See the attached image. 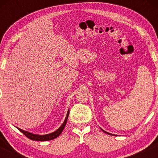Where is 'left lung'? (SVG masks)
<instances>
[{
	"instance_id": "left-lung-1",
	"label": "left lung",
	"mask_w": 158,
	"mask_h": 158,
	"mask_svg": "<svg viewBox=\"0 0 158 158\" xmlns=\"http://www.w3.org/2000/svg\"><path fill=\"white\" fill-rule=\"evenodd\" d=\"M103 131V132H105V133H106V134H108V135H113V134H110V133H109V132H106V131H105V130H103L102 129H101Z\"/></svg>"
}]
</instances>
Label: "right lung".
Wrapping results in <instances>:
<instances>
[{"label": "right lung", "instance_id": "right-lung-1", "mask_svg": "<svg viewBox=\"0 0 158 158\" xmlns=\"http://www.w3.org/2000/svg\"><path fill=\"white\" fill-rule=\"evenodd\" d=\"M69 111L68 110V114H67V116L65 117V121H64L63 123L62 124V125L58 128L57 130H56L55 132H53L52 133H50V134H48V135H34V134H32L31 132H28L27 131H25V130H23L20 129V128H18L17 129L20 131L21 132H22L23 135H24L26 137H27L28 139H30L31 140H33V141H49V140H52L53 139L58 137V136H59L61 132H63V130L64 129V127H65V125H66V123L67 121H68V116H69Z\"/></svg>", "mask_w": 158, "mask_h": 158}]
</instances>
